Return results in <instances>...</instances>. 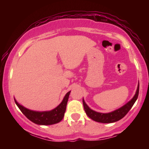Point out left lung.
Listing matches in <instances>:
<instances>
[{
    "label": "left lung",
    "mask_w": 149,
    "mask_h": 149,
    "mask_svg": "<svg viewBox=\"0 0 149 149\" xmlns=\"http://www.w3.org/2000/svg\"><path fill=\"white\" fill-rule=\"evenodd\" d=\"M139 85H138L137 90H136L134 97L129 102H127V104H125L123 107H120V109H117V110L108 113H99L92 110L87 105L84 100H83V107H84L85 111L89 118H90L93 120L96 121V122L102 123H111L118 121L119 120L122 119L129 112L131 108L134 105L136 100H137L138 95H139Z\"/></svg>",
    "instance_id": "1"
}]
</instances>
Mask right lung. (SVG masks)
Returning a JSON list of instances; mask_svg holds the SVG:
<instances>
[{
    "label": "right lung",
    "mask_w": 149,
    "mask_h": 149,
    "mask_svg": "<svg viewBox=\"0 0 149 149\" xmlns=\"http://www.w3.org/2000/svg\"><path fill=\"white\" fill-rule=\"evenodd\" d=\"M71 91L68 92L63 99L62 102L58 107L49 111H31L23 106L20 105L15 99V102L17 106L20 109L22 113L31 122L37 125H49L59 123L63 119L64 116V113L66 111V104Z\"/></svg>",
    "instance_id": "obj_1"
}]
</instances>
